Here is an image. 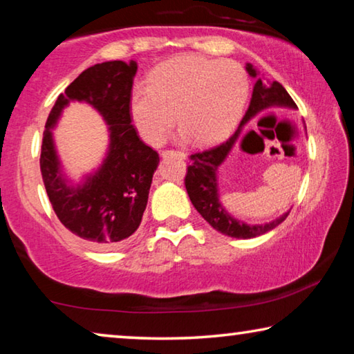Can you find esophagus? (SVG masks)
<instances>
[{
	"label": "esophagus",
	"mask_w": 354,
	"mask_h": 354,
	"mask_svg": "<svg viewBox=\"0 0 354 354\" xmlns=\"http://www.w3.org/2000/svg\"><path fill=\"white\" fill-rule=\"evenodd\" d=\"M170 154H176L181 159H185V154L183 151H171V149H169V151H162V158H167V156H170Z\"/></svg>",
	"instance_id": "esophagus-1"
}]
</instances>
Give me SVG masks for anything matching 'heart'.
Wrapping results in <instances>:
<instances>
[{
  "mask_svg": "<svg viewBox=\"0 0 354 354\" xmlns=\"http://www.w3.org/2000/svg\"><path fill=\"white\" fill-rule=\"evenodd\" d=\"M247 98L248 76L237 62L179 56L154 68L145 88H136L129 111L151 145L165 142L176 118L183 139L206 147L234 131Z\"/></svg>",
  "mask_w": 354,
  "mask_h": 354,
  "instance_id": "heart-1",
  "label": "heart"
}]
</instances>
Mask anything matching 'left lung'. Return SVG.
Masks as SVG:
<instances>
[{"instance_id": "1", "label": "left lung", "mask_w": 354, "mask_h": 354, "mask_svg": "<svg viewBox=\"0 0 354 354\" xmlns=\"http://www.w3.org/2000/svg\"><path fill=\"white\" fill-rule=\"evenodd\" d=\"M245 70L248 71L251 77H254L256 84L253 87L248 111L245 112L241 124L234 134L226 142L220 145L205 149L201 153H195L190 156V165L187 167V175H185V189H187L189 198L196 211L201 214L214 230L230 237L236 239H253L257 236L266 234L272 231L279 223H283L290 211L279 215L268 223L263 225H248L245 221L239 220L226 211L220 201L218 194V169L225 162L227 156L234 148L239 136L242 133V128L251 118H254L257 113H261L272 107H287V109H297V104L293 103L290 95L286 88L277 81H268L257 71L253 65L247 64Z\"/></svg>"}]
</instances>
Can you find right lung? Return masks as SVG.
Returning <instances> with one entry per match:
<instances>
[{
    "instance_id": "obj_1",
    "label": "right lung",
    "mask_w": 354,
    "mask_h": 354,
    "mask_svg": "<svg viewBox=\"0 0 354 354\" xmlns=\"http://www.w3.org/2000/svg\"><path fill=\"white\" fill-rule=\"evenodd\" d=\"M136 73V61H109L84 70L57 97L41 140V178L57 218L98 248L117 247L137 231L159 164V154L140 140L131 123ZM73 100L91 104L110 131L104 160L80 182L64 173L52 134L63 109Z\"/></svg>"
}]
</instances>
